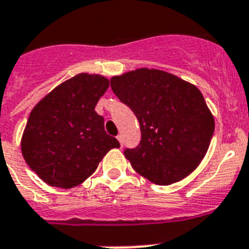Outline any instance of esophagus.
<instances>
[{
    "mask_svg": "<svg viewBox=\"0 0 249 249\" xmlns=\"http://www.w3.org/2000/svg\"><path fill=\"white\" fill-rule=\"evenodd\" d=\"M117 140L119 141V144H121V146H123V136L121 134L118 135V136H117Z\"/></svg>",
    "mask_w": 249,
    "mask_h": 249,
    "instance_id": "1",
    "label": "esophagus"
}]
</instances>
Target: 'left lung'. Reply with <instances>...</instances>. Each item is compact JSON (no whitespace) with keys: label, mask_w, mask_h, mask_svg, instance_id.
I'll use <instances>...</instances> for the list:
<instances>
[{"label":"left lung","mask_w":249,"mask_h":249,"mask_svg":"<svg viewBox=\"0 0 249 249\" xmlns=\"http://www.w3.org/2000/svg\"><path fill=\"white\" fill-rule=\"evenodd\" d=\"M110 86L140 123V145L124 150L137 174L153 184L171 185L199 166L210 148L214 118L198 87L154 68L114 75Z\"/></svg>","instance_id":"left-lung-1"}]
</instances>
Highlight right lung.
Masks as SVG:
<instances>
[{
	"mask_svg": "<svg viewBox=\"0 0 249 249\" xmlns=\"http://www.w3.org/2000/svg\"><path fill=\"white\" fill-rule=\"evenodd\" d=\"M101 74L79 73L67 79L32 109L21 136L24 160L50 186L71 189L96 171L105 154L119 148L95 112L108 90Z\"/></svg>",
	"mask_w": 249,
	"mask_h": 249,
	"instance_id": "obj_1",
	"label": "right lung"
}]
</instances>
